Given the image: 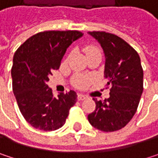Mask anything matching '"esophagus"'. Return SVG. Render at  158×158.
<instances>
[{"label": "esophagus", "mask_w": 158, "mask_h": 158, "mask_svg": "<svg viewBox=\"0 0 158 158\" xmlns=\"http://www.w3.org/2000/svg\"><path fill=\"white\" fill-rule=\"evenodd\" d=\"M87 97L85 96V95H83V94H79L78 95V100L79 101H83V100H85Z\"/></svg>", "instance_id": "34e87169"}]
</instances>
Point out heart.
<instances>
[{
	"instance_id": "heart-1",
	"label": "heart",
	"mask_w": 158,
	"mask_h": 158,
	"mask_svg": "<svg viewBox=\"0 0 158 158\" xmlns=\"http://www.w3.org/2000/svg\"><path fill=\"white\" fill-rule=\"evenodd\" d=\"M84 52L86 53L87 56L90 54H93V53H101V49L96 47V46H93V45H89V46H87L84 48ZM92 81V79L90 77H88V76H82V75H79L78 76L76 79H75V85L80 88V89H84L86 87H88L89 85V83Z\"/></svg>"
}]
</instances>
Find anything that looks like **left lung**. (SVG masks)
Listing matches in <instances>:
<instances>
[{
  "label": "left lung",
  "mask_w": 158,
  "mask_h": 158,
  "mask_svg": "<svg viewBox=\"0 0 158 158\" xmlns=\"http://www.w3.org/2000/svg\"><path fill=\"white\" fill-rule=\"evenodd\" d=\"M103 48L104 77L110 86V98L97 101L88 115L89 123L103 132L123 128L136 112L143 89V71L138 53L116 35L103 31L89 32Z\"/></svg>",
  "instance_id": "1"
}]
</instances>
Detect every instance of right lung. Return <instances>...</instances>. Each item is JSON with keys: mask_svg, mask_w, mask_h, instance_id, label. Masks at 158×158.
<instances>
[{"mask_svg": "<svg viewBox=\"0 0 158 158\" xmlns=\"http://www.w3.org/2000/svg\"><path fill=\"white\" fill-rule=\"evenodd\" d=\"M82 35L77 30L40 32L15 53L13 90L21 113L33 127L43 131L62 127L76 103L74 90L54 97L47 82L52 72L59 69L67 48Z\"/></svg>", "mask_w": 158, "mask_h": 158, "instance_id": "obj_1", "label": "right lung"}]
</instances>
